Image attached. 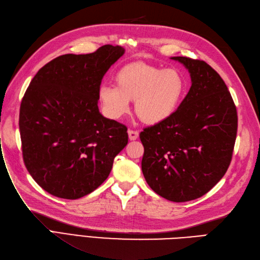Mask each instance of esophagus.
<instances>
[{"label": "esophagus", "mask_w": 260, "mask_h": 260, "mask_svg": "<svg viewBox=\"0 0 260 260\" xmlns=\"http://www.w3.org/2000/svg\"><path fill=\"white\" fill-rule=\"evenodd\" d=\"M128 138L131 140H136L139 137V133L137 131H133V129H128Z\"/></svg>", "instance_id": "esophagus-1"}]
</instances>
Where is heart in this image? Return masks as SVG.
<instances>
[{"label": "heart", "instance_id": "obj_1", "mask_svg": "<svg viewBox=\"0 0 260 260\" xmlns=\"http://www.w3.org/2000/svg\"><path fill=\"white\" fill-rule=\"evenodd\" d=\"M116 83L103 84L98 97L104 112L111 119L128 113L135 100V111L142 122L157 124L169 119L177 109L186 89V81L177 69H162L144 63L123 67Z\"/></svg>", "mask_w": 260, "mask_h": 260}]
</instances>
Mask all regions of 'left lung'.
<instances>
[{
  "label": "left lung",
  "mask_w": 260,
  "mask_h": 260,
  "mask_svg": "<svg viewBox=\"0 0 260 260\" xmlns=\"http://www.w3.org/2000/svg\"><path fill=\"white\" fill-rule=\"evenodd\" d=\"M172 59L188 69L191 87L169 119L140 133L141 170L155 193L187 202L207 193L227 172L238 114L227 85L211 66L187 57Z\"/></svg>",
  "instance_id": "8db88e82"
}]
</instances>
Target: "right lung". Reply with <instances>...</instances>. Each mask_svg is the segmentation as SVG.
I'll list each match as a JSON object with an SVG mask.
<instances>
[{
  "label": "right lung",
  "mask_w": 260,
  "mask_h": 260,
  "mask_svg": "<svg viewBox=\"0 0 260 260\" xmlns=\"http://www.w3.org/2000/svg\"><path fill=\"white\" fill-rule=\"evenodd\" d=\"M121 46L67 54L38 71L22 98L19 131L23 162L48 193L75 200L108 178L127 145V127L99 112L98 90Z\"/></svg>",
  "instance_id": "right-lung-1"
}]
</instances>
